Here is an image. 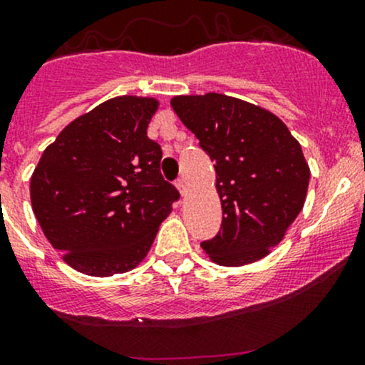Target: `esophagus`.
I'll return each instance as SVG.
<instances>
[{"label":"esophagus","mask_w":365,"mask_h":365,"mask_svg":"<svg viewBox=\"0 0 365 365\" xmlns=\"http://www.w3.org/2000/svg\"><path fill=\"white\" fill-rule=\"evenodd\" d=\"M175 186H178V190L181 191L182 197H186V193H187V190H186V181H184L182 178H179L178 181H175Z\"/></svg>","instance_id":"esophagus-1"}]
</instances>
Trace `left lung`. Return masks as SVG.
I'll return each instance as SVG.
<instances>
[{
  "instance_id": "obj_1",
  "label": "left lung",
  "mask_w": 365,
  "mask_h": 365,
  "mask_svg": "<svg viewBox=\"0 0 365 365\" xmlns=\"http://www.w3.org/2000/svg\"><path fill=\"white\" fill-rule=\"evenodd\" d=\"M170 104L215 168L222 221L202 249L222 266L261 259L304 205L309 168L299 143L273 113L235 97L179 96Z\"/></svg>"
}]
</instances>
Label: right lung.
<instances>
[{
  "label": "right lung",
  "mask_w": 365,
  "mask_h": 365,
  "mask_svg": "<svg viewBox=\"0 0 365 365\" xmlns=\"http://www.w3.org/2000/svg\"><path fill=\"white\" fill-rule=\"evenodd\" d=\"M151 97L109 99L69 123L31 178V203L64 261L92 277L135 268L179 200L160 172L162 148L148 137Z\"/></svg>",
  "instance_id": "right-lung-1"
}]
</instances>
